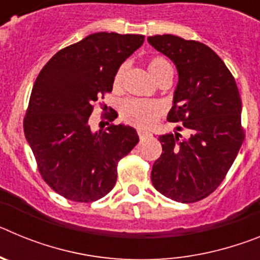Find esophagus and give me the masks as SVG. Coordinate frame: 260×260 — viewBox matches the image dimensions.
Segmentation results:
<instances>
[{"instance_id": "esophagus-1", "label": "esophagus", "mask_w": 260, "mask_h": 260, "mask_svg": "<svg viewBox=\"0 0 260 260\" xmlns=\"http://www.w3.org/2000/svg\"><path fill=\"white\" fill-rule=\"evenodd\" d=\"M138 135H139V138H141V141H143V139H146V138L151 137V133L146 132V130H143V128H138Z\"/></svg>"}]
</instances>
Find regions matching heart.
<instances>
[{
    "label": "heart",
    "mask_w": 260,
    "mask_h": 260,
    "mask_svg": "<svg viewBox=\"0 0 260 260\" xmlns=\"http://www.w3.org/2000/svg\"><path fill=\"white\" fill-rule=\"evenodd\" d=\"M127 70V63H122L117 69L113 78V88L118 89L122 84L123 75ZM148 70L156 82L161 79L165 74L171 73V63L164 57H153L148 61ZM164 113V108L160 103L141 99H127L121 104L119 117L127 125L139 128H150L158 121Z\"/></svg>",
    "instance_id": "1"
}]
</instances>
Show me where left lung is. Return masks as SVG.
<instances>
[{
  "label": "left lung",
  "mask_w": 260,
  "mask_h": 260,
  "mask_svg": "<svg viewBox=\"0 0 260 260\" xmlns=\"http://www.w3.org/2000/svg\"><path fill=\"white\" fill-rule=\"evenodd\" d=\"M147 40L178 71L168 121L190 132L189 138L178 133L158 138L162 152L153 162L151 181L167 198L194 203L219 187L242 146L240 92L222 59L203 43L174 35Z\"/></svg>",
  "instance_id": "obj_1"
}]
</instances>
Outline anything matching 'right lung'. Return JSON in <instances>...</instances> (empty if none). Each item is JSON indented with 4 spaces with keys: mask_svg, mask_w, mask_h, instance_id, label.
Masks as SVG:
<instances>
[{
    "mask_svg": "<svg viewBox=\"0 0 260 260\" xmlns=\"http://www.w3.org/2000/svg\"><path fill=\"white\" fill-rule=\"evenodd\" d=\"M143 43V35L92 34L58 50L36 78L24 135L43 180L69 201L105 197L116 185L118 161L139 142L130 126L107 123L92 132L89 116L99 99L112 92L117 69Z\"/></svg>",
    "mask_w": 260,
    "mask_h": 260,
    "instance_id": "1",
    "label": "right lung"
}]
</instances>
